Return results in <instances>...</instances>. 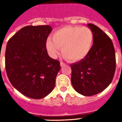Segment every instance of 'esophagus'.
Returning <instances> with one entry per match:
<instances>
[{
    "label": "esophagus",
    "mask_w": 122,
    "mask_h": 122,
    "mask_svg": "<svg viewBox=\"0 0 122 122\" xmlns=\"http://www.w3.org/2000/svg\"><path fill=\"white\" fill-rule=\"evenodd\" d=\"M65 65H66V64L65 63H63V62H62V61H61V62H60V65H61V66H65Z\"/></svg>",
    "instance_id": "esophagus-1"
}]
</instances>
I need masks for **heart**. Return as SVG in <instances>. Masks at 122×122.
I'll use <instances>...</instances> for the list:
<instances>
[{
    "mask_svg": "<svg viewBox=\"0 0 122 122\" xmlns=\"http://www.w3.org/2000/svg\"><path fill=\"white\" fill-rule=\"evenodd\" d=\"M93 34L86 27L65 26L56 30L48 38L46 46L51 57H57L61 49L65 58L71 62L81 61L92 50Z\"/></svg>",
    "mask_w": 122,
    "mask_h": 122,
    "instance_id": "obj_1",
    "label": "heart"
}]
</instances>
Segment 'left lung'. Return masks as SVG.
<instances>
[{"instance_id":"left-lung-1","label":"left lung","mask_w":122,"mask_h":122,"mask_svg":"<svg viewBox=\"0 0 122 122\" xmlns=\"http://www.w3.org/2000/svg\"><path fill=\"white\" fill-rule=\"evenodd\" d=\"M93 34V44L86 57L71 65V82L80 94L92 96L102 92L112 80L116 56L110 37L96 25L88 23Z\"/></svg>"}]
</instances>
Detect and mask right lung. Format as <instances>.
I'll use <instances>...</instances> for the list:
<instances>
[{"instance_id": "1", "label": "right lung", "mask_w": 122, "mask_h": 122, "mask_svg": "<svg viewBox=\"0 0 122 122\" xmlns=\"http://www.w3.org/2000/svg\"><path fill=\"white\" fill-rule=\"evenodd\" d=\"M52 29L49 25L26 26L8 40L5 53L7 76L26 97L42 99L53 90L61 69L58 60L48 56L46 46Z\"/></svg>"}]
</instances>
